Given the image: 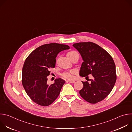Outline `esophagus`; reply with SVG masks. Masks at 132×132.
Returning a JSON list of instances; mask_svg holds the SVG:
<instances>
[{
	"label": "esophagus",
	"instance_id": "obj_1",
	"mask_svg": "<svg viewBox=\"0 0 132 132\" xmlns=\"http://www.w3.org/2000/svg\"><path fill=\"white\" fill-rule=\"evenodd\" d=\"M66 81H67V82H70V83H74V82H75V80H67Z\"/></svg>",
	"mask_w": 132,
	"mask_h": 132
}]
</instances>
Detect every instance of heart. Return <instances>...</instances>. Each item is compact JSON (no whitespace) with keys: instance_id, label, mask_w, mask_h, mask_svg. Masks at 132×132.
I'll list each match as a JSON object with an SVG mask.
<instances>
[{"instance_id":"heart-1","label":"heart","mask_w":132,"mask_h":132,"mask_svg":"<svg viewBox=\"0 0 132 132\" xmlns=\"http://www.w3.org/2000/svg\"><path fill=\"white\" fill-rule=\"evenodd\" d=\"M76 52L75 51H70V52H69L67 55H71L72 54H73V53ZM75 71L73 70H70V71H65L64 72H63L62 74V76L65 78H67V79H71L73 78V75L75 74Z\"/></svg>"}]
</instances>
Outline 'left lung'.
I'll return each instance as SVG.
<instances>
[{
  "mask_svg": "<svg viewBox=\"0 0 132 132\" xmlns=\"http://www.w3.org/2000/svg\"><path fill=\"white\" fill-rule=\"evenodd\" d=\"M72 46L80 54L84 61L79 75L87 77L91 74L93 77L90 83L82 82L80 95L90 103L103 100L113 88L117 80L113 60L105 50L94 43L80 42Z\"/></svg>",
  "mask_w": 132,
  "mask_h": 132,
  "instance_id": "obj_1",
  "label": "left lung"
}]
</instances>
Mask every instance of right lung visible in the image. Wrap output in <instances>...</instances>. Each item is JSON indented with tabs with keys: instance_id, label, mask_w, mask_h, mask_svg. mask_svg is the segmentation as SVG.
<instances>
[{
	"instance_id": "obj_1",
	"label": "right lung",
	"mask_w": 132,
	"mask_h": 132,
	"mask_svg": "<svg viewBox=\"0 0 132 132\" xmlns=\"http://www.w3.org/2000/svg\"><path fill=\"white\" fill-rule=\"evenodd\" d=\"M69 46L58 43L44 44L34 50L26 59L22 68V83L27 95L36 103L42 106L52 104L59 96L65 81L56 79L47 84L49 69L54 68L56 58Z\"/></svg>"
}]
</instances>
